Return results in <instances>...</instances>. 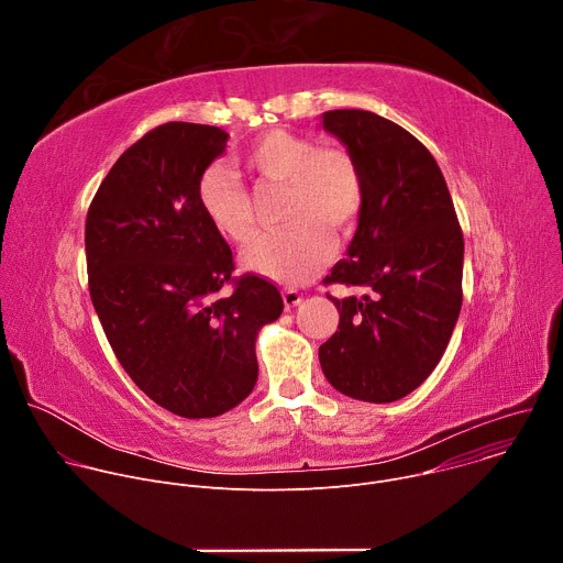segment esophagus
Listing matches in <instances>:
<instances>
[{
	"mask_svg": "<svg viewBox=\"0 0 563 563\" xmlns=\"http://www.w3.org/2000/svg\"><path fill=\"white\" fill-rule=\"evenodd\" d=\"M300 300H302V294H300V291H296V289H283V302H285L287 309L300 305Z\"/></svg>",
	"mask_w": 563,
	"mask_h": 563,
	"instance_id": "obj_1",
	"label": "esophagus"
}]
</instances>
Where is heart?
I'll return each mask as SVG.
<instances>
[{
  "mask_svg": "<svg viewBox=\"0 0 563 563\" xmlns=\"http://www.w3.org/2000/svg\"><path fill=\"white\" fill-rule=\"evenodd\" d=\"M240 165L258 185L283 187L280 220L287 222L256 235L240 263L276 283H307L332 258L330 233H350L361 216L365 185L358 163L341 146H318L309 137L274 129L240 155ZM196 200L213 231L229 243H245L252 235L250 198L224 167L205 169Z\"/></svg>",
  "mask_w": 563,
  "mask_h": 563,
  "instance_id": "heart-1",
  "label": "heart"
}]
</instances>
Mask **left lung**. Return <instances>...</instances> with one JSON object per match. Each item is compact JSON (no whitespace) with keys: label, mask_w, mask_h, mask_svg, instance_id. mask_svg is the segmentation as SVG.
<instances>
[{"label":"left lung","mask_w":563,"mask_h":563,"mask_svg":"<svg viewBox=\"0 0 563 563\" xmlns=\"http://www.w3.org/2000/svg\"><path fill=\"white\" fill-rule=\"evenodd\" d=\"M358 163L365 200L347 258L325 283L358 294L332 298L339 330L318 347L325 378L345 396L391 404L441 361L461 311L463 233L432 153L372 111L320 115Z\"/></svg>","instance_id":"8db88e82"}]
</instances>
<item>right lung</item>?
Wrapping results in <instances>:
<instances>
[{
	"instance_id": "add662e5",
	"label": "right lung",
	"mask_w": 563,
	"mask_h": 563,
	"mask_svg": "<svg viewBox=\"0 0 563 563\" xmlns=\"http://www.w3.org/2000/svg\"><path fill=\"white\" fill-rule=\"evenodd\" d=\"M229 133L167 122L129 146L87 216L91 300L131 380L185 419L229 412L258 378L256 339L283 311L280 291L243 276L202 216L196 185ZM233 282V280H232Z\"/></svg>"
}]
</instances>
